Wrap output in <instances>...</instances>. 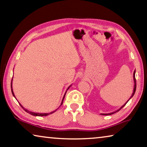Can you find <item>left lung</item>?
Returning <instances> with one entry per match:
<instances>
[{"label":"left lung","mask_w":147,"mask_h":147,"mask_svg":"<svg viewBox=\"0 0 147 147\" xmlns=\"http://www.w3.org/2000/svg\"><path fill=\"white\" fill-rule=\"evenodd\" d=\"M135 74H136V70H134V74H133V78H134V90H133V92H132V96H131V97H130L129 98V99L128 100V101L125 102V103L123 105V106L120 108V109H119L118 110H115V111H114V112H111V113H109V114H101L102 115H111V114H114V113H115V112H118L119 111V110H120L121 109H122L123 107H124L125 106V105L127 103V102H128V101H129V100L132 98V97L134 96V94H135V92H136V78H135Z\"/></svg>","instance_id":"1"}]
</instances>
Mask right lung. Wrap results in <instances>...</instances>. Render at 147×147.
<instances>
[{
    "instance_id": "right-lung-1",
    "label": "right lung",
    "mask_w": 147,
    "mask_h": 147,
    "mask_svg": "<svg viewBox=\"0 0 147 147\" xmlns=\"http://www.w3.org/2000/svg\"><path fill=\"white\" fill-rule=\"evenodd\" d=\"M12 81H13V79L11 80V92H12V94H13V97H15V99H16V97H15V94H14V93H13V88H12ZM71 86V84L70 86H69V87L68 88H67V90H66V92H65V94H64V96H63V100H62V102H61V105H62V104H63V100H64V97H65V95H66V92H67V90H68L69 88V87H70ZM20 104V103H19ZM20 106H21V107L23 109H24L26 112H28V113H29L30 114H31V115H34V116H46V115H50V114H52V113H53V112H55L57 110H55V111H53V112H50V113H36V112H31V111H30V110H27L26 109H25V108H24L22 106V105L21 104H20ZM61 105H60V107H61Z\"/></svg>"
}]
</instances>
